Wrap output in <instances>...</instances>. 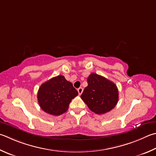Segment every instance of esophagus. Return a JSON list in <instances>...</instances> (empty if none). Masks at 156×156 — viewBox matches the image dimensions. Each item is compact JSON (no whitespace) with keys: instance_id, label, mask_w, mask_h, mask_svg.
Listing matches in <instances>:
<instances>
[{"instance_id":"obj_1","label":"esophagus","mask_w":156,"mask_h":156,"mask_svg":"<svg viewBox=\"0 0 156 156\" xmlns=\"http://www.w3.org/2000/svg\"><path fill=\"white\" fill-rule=\"evenodd\" d=\"M78 92L79 93V95H81L82 93L83 92V88H82V87L78 88Z\"/></svg>"}]
</instances>
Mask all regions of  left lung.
Here are the masks:
<instances>
[{"instance_id":"left-lung-1","label":"left lung","mask_w":156,"mask_h":156,"mask_svg":"<svg viewBox=\"0 0 156 156\" xmlns=\"http://www.w3.org/2000/svg\"><path fill=\"white\" fill-rule=\"evenodd\" d=\"M87 83L80 98L91 111L101 115L114 108L119 100L118 89L114 83L91 73L87 78Z\"/></svg>"}]
</instances>
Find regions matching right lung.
<instances>
[{
  "label": "right lung",
  "instance_id": "obj_1",
  "mask_svg": "<svg viewBox=\"0 0 156 156\" xmlns=\"http://www.w3.org/2000/svg\"><path fill=\"white\" fill-rule=\"evenodd\" d=\"M78 92L72 83L59 75L45 82L37 93L38 103L44 112L58 116L66 112L72 99Z\"/></svg>",
  "mask_w": 156,
  "mask_h": 156
}]
</instances>
